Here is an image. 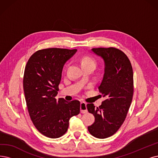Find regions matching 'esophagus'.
Returning a JSON list of instances; mask_svg holds the SVG:
<instances>
[{
  "instance_id": "esophagus-1",
  "label": "esophagus",
  "mask_w": 158,
  "mask_h": 158,
  "mask_svg": "<svg viewBox=\"0 0 158 158\" xmlns=\"http://www.w3.org/2000/svg\"><path fill=\"white\" fill-rule=\"evenodd\" d=\"M86 105L87 104L84 102H81L80 103V112L81 113H86L87 112Z\"/></svg>"
}]
</instances>
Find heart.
I'll use <instances>...</instances> for the list:
<instances>
[{
    "label": "heart",
    "mask_w": 158,
    "mask_h": 158,
    "mask_svg": "<svg viewBox=\"0 0 158 158\" xmlns=\"http://www.w3.org/2000/svg\"><path fill=\"white\" fill-rule=\"evenodd\" d=\"M80 63L82 67L85 66H91L93 67H95L97 65V62L95 59L91 57L90 56H84L80 59Z\"/></svg>",
    "instance_id": "b5f03b06"
}]
</instances>
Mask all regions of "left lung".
<instances>
[{
  "label": "left lung",
  "mask_w": 158,
  "mask_h": 158,
  "mask_svg": "<svg viewBox=\"0 0 158 158\" xmlns=\"http://www.w3.org/2000/svg\"><path fill=\"white\" fill-rule=\"evenodd\" d=\"M92 51L104 60V74L98 89L106 99L97 108L93 104H87L95 118L87 129L93 136L105 139L115 134L127 117L134 94L133 69L128 56L118 48H94Z\"/></svg>",
  "instance_id": "1"
}]
</instances>
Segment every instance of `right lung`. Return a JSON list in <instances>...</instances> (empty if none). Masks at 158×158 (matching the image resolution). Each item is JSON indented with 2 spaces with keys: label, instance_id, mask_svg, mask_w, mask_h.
<instances>
[{
  "label": "right lung",
  "instance_id": "obj_1",
  "mask_svg": "<svg viewBox=\"0 0 158 158\" xmlns=\"http://www.w3.org/2000/svg\"><path fill=\"white\" fill-rule=\"evenodd\" d=\"M77 49L49 48L30 56L25 67L23 89L30 118L41 134L50 138L64 135L73 116L80 113V102L57 101L61 72L65 63Z\"/></svg>",
  "mask_w": 158,
  "mask_h": 158
}]
</instances>
